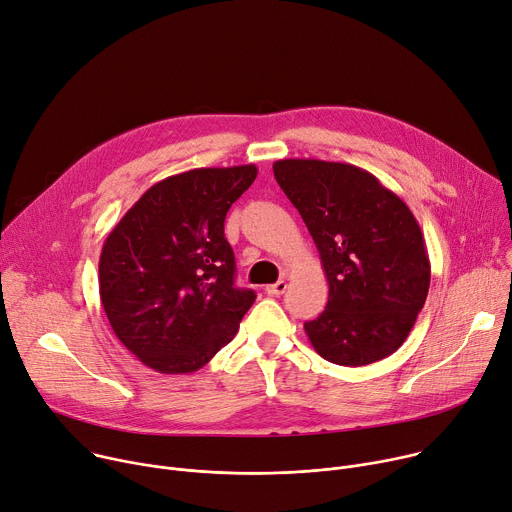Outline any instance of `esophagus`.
Masks as SVG:
<instances>
[{
  "label": "esophagus",
  "mask_w": 512,
  "mask_h": 512,
  "mask_svg": "<svg viewBox=\"0 0 512 512\" xmlns=\"http://www.w3.org/2000/svg\"><path fill=\"white\" fill-rule=\"evenodd\" d=\"M286 288H288L286 280H280V282H275V284L267 286V288H265V292H267L269 296H282V294L286 292Z\"/></svg>",
  "instance_id": "obj_1"
}]
</instances>
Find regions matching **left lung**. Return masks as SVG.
<instances>
[{"label":"left lung","instance_id":"obj_1","mask_svg":"<svg viewBox=\"0 0 512 512\" xmlns=\"http://www.w3.org/2000/svg\"><path fill=\"white\" fill-rule=\"evenodd\" d=\"M273 175L300 212L329 282V302L304 331L320 357L359 367L392 355L423 310L431 263L410 208L369 171L282 159Z\"/></svg>","mask_w":512,"mask_h":512}]
</instances>
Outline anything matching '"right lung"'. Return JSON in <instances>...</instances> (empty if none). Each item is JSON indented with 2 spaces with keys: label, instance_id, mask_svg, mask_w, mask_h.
Returning <instances> with one entry per match:
<instances>
[{
  "label": "right lung",
  "instance_id": "obj_1",
  "mask_svg": "<svg viewBox=\"0 0 512 512\" xmlns=\"http://www.w3.org/2000/svg\"><path fill=\"white\" fill-rule=\"evenodd\" d=\"M255 177V165L171 175L104 241L100 298L110 327L159 374L204 367L255 302L253 290L235 288V253L224 239L226 212Z\"/></svg>",
  "mask_w": 512,
  "mask_h": 512
}]
</instances>
